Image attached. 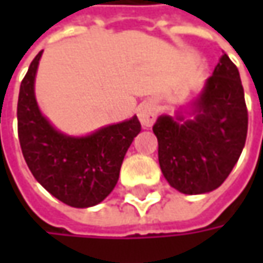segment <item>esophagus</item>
Masks as SVG:
<instances>
[{"mask_svg": "<svg viewBox=\"0 0 263 263\" xmlns=\"http://www.w3.org/2000/svg\"><path fill=\"white\" fill-rule=\"evenodd\" d=\"M137 117L143 127H151L157 120V108L152 102H145L139 106Z\"/></svg>", "mask_w": 263, "mask_h": 263, "instance_id": "1", "label": "esophagus"}]
</instances>
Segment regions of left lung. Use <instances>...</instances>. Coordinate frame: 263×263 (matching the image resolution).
Instances as JSON below:
<instances>
[{
    "mask_svg": "<svg viewBox=\"0 0 263 263\" xmlns=\"http://www.w3.org/2000/svg\"><path fill=\"white\" fill-rule=\"evenodd\" d=\"M193 118L161 116L152 130L159 167L170 186L186 195L212 192L224 183L248 136V108L237 67L227 54L192 104Z\"/></svg>",
    "mask_w": 263,
    "mask_h": 263,
    "instance_id": "8db88e82",
    "label": "left lung"
}]
</instances>
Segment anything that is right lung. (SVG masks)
Returning a JSON list of instances; mask_svg holds the SVG:
<instances>
[{
  "mask_svg": "<svg viewBox=\"0 0 263 263\" xmlns=\"http://www.w3.org/2000/svg\"><path fill=\"white\" fill-rule=\"evenodd\" d=\"M42 51L30 63L17 102L18 140L26 164L46 190L73 208L95 206L116 187L133 139L137 117L102 127L83 137L67 136L42 116L35 98V77Z\"/></svg>",
  "mask_w": 263,
  "mask_h": 263,
  "instance_id": "add662e5",
  "label": "right lung"
}]
</instances>
